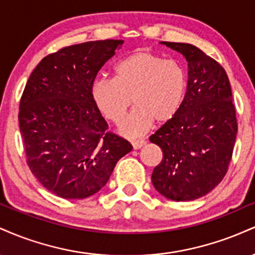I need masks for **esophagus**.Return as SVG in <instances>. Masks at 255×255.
<instances>
[{
  "mask_svg": "<svg viewBox=\"0 0 255 255\" xmlns=\"http://www.w3.org/2000/svg\"><path fill=\"white\" fill-rule=\"evenodd\" d=\"M146 144V141L144 139H137V140H133L131 141V145H133L134 150H139L140 147H142Z\"/></svg>",
  "mask_w": 255,
  "mask_h": 255,
  "instance_id": "obj_1",
  "label": "esophagus"
}]
</instances>
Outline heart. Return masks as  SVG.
Here are the masks:
<instances>
[{"label": "heart", "mask_w": 255, "mask_h": 255, "mask_svg": "<svg viewBox=\"0 0 255 255\" xmlns=\"http://www.w3.org/2000/svg\"><path fill=\"white\" fill-rule=\"evenodd\" d=\"M188 86L183 64L147 50H137L120 60L114 78H101L91 87L93 103L114 124L124 119L131 99L136 105L121 124L126 135L136 136L156 120L159 124L176 116Z\"/></svg>", "instance_id": "heart-1"}]
</instances>
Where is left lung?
Wrapping results in <instances>:
<instances>
[{
  "label": "left lung",
  "mask_w": 255,
  "mask_h": 255,
  "mask_svg": "<svg viewBox=\"0 0 255 255\" xmlns=\"http://www.w3.org/2000/svg\"><path fill=\"white\" fill-rule=\"evenodd\" d=\"M162 44L186 57L188 86L176 116L150 136L163 152L152 183L171 200H195L211 192L229 168L238 133L233 93L223 67L197 46Z\"/></svg>",
  "instance_id": "obj_1"
}]
</instances>
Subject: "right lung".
<instances>
[{
  "label": "right lung",
  "mask_w": 255,
  "mask_h": 255,
  "mask_svg": "<svg viewBox=\"0 0 255 255\" xmlns=\"http://www.w3.org/2000/svg\"><path fill=\"white\" fill-rule=\"evenodd\" d=\"M122 43L105 39L66 46L44 57L26 83L19 107L26 162L57 197L96 194L133 148L108 130L91 96L99 69Z\"/></svg>",
  "instance_id": "obj_1"
}]
</instances>
